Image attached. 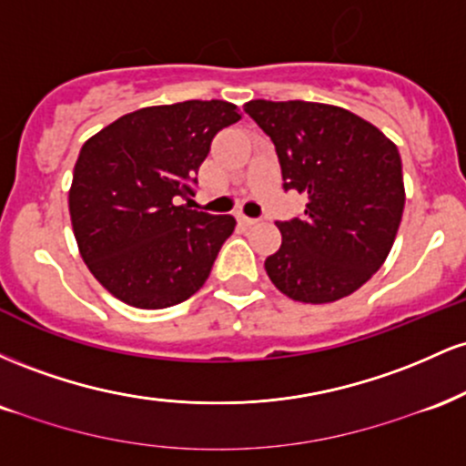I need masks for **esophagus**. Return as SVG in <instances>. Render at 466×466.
I'll list each match as a JSON object with an SVG mask.
<instances>
[{
  "label": "esophagus",
  "mask_w": 466,
  "mask_h": 466,
  "mask_svg": "<svg viewBox=\"0 0 466 466\" xmlns=\"http://www.w3.org/2000/svg\"><path fill=\"white\" fill-rule=\"evenodd\" d=\"M237 221L240 223V226H256V223H258V218H251V217H245V215H240V212H238V215H237Z\"/></svg>",
  "instance_id": "1"
}]
</instances>
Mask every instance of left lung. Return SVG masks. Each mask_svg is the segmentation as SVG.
<instances>
[{
    "mask_svg": "<svg viewBox=\"0 0 466 466\" xmlns=\"http://www.w3.org/2000/svg\"><path fill=\"white\" fill-rule=\"evenodd\" d=\"M245 111L274 142L285 190L307 197L302 218L278 221L267 256L276 289L304 304L341 300L386 263L405 206L397 144L335 105L249 100Z\"/></svg>",
    "mask_w": 466,
    "mask_h": 466,
    "instance_id": "1",
    "label": "left lung"
}]
</instances>
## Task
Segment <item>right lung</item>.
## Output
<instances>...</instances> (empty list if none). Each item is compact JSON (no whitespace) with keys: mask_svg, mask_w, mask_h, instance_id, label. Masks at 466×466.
<instances>
[{"mask_svg":"<svg viewBox=\"0 0 466 466\" xmlns=\"http://www.w3.org/2000/svg\"><path fill=\"white\" fill-rule=\"evenodd\" d=\"M238 120L226 100H186L117 117L83 144L69 217L85 265L117 300L166 309L208 280L237 221L181 201L212 137Z\"/></svg>","mask_w":466,"mask_h":466,"instance_id":"right-lung-1","label":"right lung"}]
</instances>
